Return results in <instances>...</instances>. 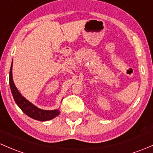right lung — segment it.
Returning <instances> with one entry per match:
<instances>
[{"label":"right lung","instance_id":"right-lung-1","mask_svg":"<svg viewBox=\"0 0 153 153\" xmlns=\"http://www.w3.org/2000/svg\"><path fill=\"white\" fill-rule=\"evenodd\" d=\"M12 64H11V69H10L9 73V85L11 88V94L15 102L18 107H19L24 113L26 114L27 116L35 120H40V121H46V120H51L54 118L57 115H59L60 112L59 109L53 110H42L41 108H38L36 105L28 101L26 98H25L22 95L20 94L19 90L15 85L12 77Z\"/></svg>","mask_w":153,"mask_h":153}]
</instances>
